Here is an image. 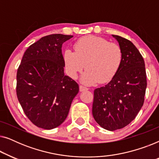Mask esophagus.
<instances>
[{"label": "esophagus", "instance_id": "esophagus-1", "mask_svg": "<svg viewBox=\"0 0 159 159\" xmlns=\"http://www.w3.org/2000/svg\"><path fill=\"white\" fill-rule=\"evenodd\" d=\"M88 88H87L86 87H84L83 85H80V90L82 92V91H85V90H88Z\"/></svg>", "mask_w": 159, "mask_h": 159}]
</instances>
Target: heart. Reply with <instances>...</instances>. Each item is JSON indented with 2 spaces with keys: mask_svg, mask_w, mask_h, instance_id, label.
I'll list each match as a JSON object with an SVG mask.
<instances>
[{
  "mask_svg": "<svg viewBox=\"0 0 159 159\" xmlns=\"http://www.w3.org/2000/svg\"><path fill=\"white\" fill-rule=\"evenodd\" d=\"M73 51L66 49L64 61L68 75L76 78L82 69H87L81 77L84 84L92 85L109 82L116 75L122 62L121 47L103 38L86 36L74 45Z\"/></svg>",
  "mask_w": 159,
  "mask_h": 159,
  "instance_id": "obj_1",
  "label": "heart"
}]
</instances>
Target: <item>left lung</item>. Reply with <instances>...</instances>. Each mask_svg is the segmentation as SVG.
Wrapping results in <instances>:
<instances>
[{
  "label": "left lung",
  "mask_w": 159,
  "mask_h": 159,
  "mask_svg": "<svg viewBox=\"0 0 159 159\" xmlns=\"http://www.w3.org/2000/svg\"><path fill=\"white\" fill-rule=\"evenodd\" d=\"M122 62L113 79L94 90L93 116L104 129L114 131L134 120L144 103L147 87L145 62L131 41L119 35Z\"/></svg>",
  "instance_id": "1"
}]
</instances>
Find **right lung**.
Wrapping results in <instances>:
<instances>
[{
  "label": "right lung",
  "mask_w": 159,
  "mask_h": 159,
  "mask_svg": "<svg viewBox=\"0 0 159 159\" xmlns=\"http://www.w3.org/2000/svg\"><path fill=\"white\" fill-rule=\"evenodd\" d=\"M72 37H43L26 50L17 70L19 102L27 118L40 128L51 129L61 125L79 92L77 82L64 75L61 47Z\"/></svg>",
  "instance_id": "right-lung-1"
}]
</instances>
